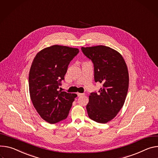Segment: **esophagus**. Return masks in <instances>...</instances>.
Here are the masks:
<instances>
[{"label":"esophagus","mask_w":158,"mask_h":158,"mask_svg":"<svg viewBox=\"0 0 158 158\" xmlns=\"http://www.w3.org/2000/svg\"><path fill=\"white\" fill-rule=\"evenodd\" d=\"M77 95L78 97H80V96H82V95H84L85 94H81V93H77Z\"/></svg>","instance_id":"esophagus-1"}]
</instances>
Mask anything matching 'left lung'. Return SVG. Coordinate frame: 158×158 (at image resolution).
Wrapping results in <instances>:
<instances>
[{
	"mask_svg": "<svg viewBox=\"0 0 158 158\" xmlns=\"http://www.w3.org/2000/svg\"><path fill=\"white\" fill-rule=\"evenodd\" d=\"M84 55L94 65V79L102 87L91 93L86 105L89 117L98 123L112 120L123 107L129 88L127 64L119 52L106 46L82 47Z\"/></svg>",
	"mask_w": 158,
	"mask_h": 158,
	"instance_id": "left-lung-1",
	"label": "left lung"
}]
</instances>
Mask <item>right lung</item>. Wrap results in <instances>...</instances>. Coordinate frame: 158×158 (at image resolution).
Segmentation results:
<instances>
[{"mask_svg":"<svg viewBox=\"0 0 158 158\" xmlns=\"http://www.w3.org/2000/svg\"><path fill=\"white\" fill-rule=\"evenodd\" d=\"M78 48L52 45L38 52L29 74L31 100L41 117L49 124L65 119L76 94L59 90V85L69 62L78 53Z\"/></svg>","mask_w":158,"mask_h":158,"instance_id":"obj_1","label":"right lung"}]
</instances>
